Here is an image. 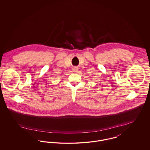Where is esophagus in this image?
<instances>
[{
  "label": "esophagus",
  "instance_id": "obj_1",
  "mask_svg": "<svg viewBox=\"0 0 150 150\" xmlns=\"http://www.w3.org/2000/svg\"><path fill=\"white\" fill-rule=\"evenodd\" d=\"M72 70H73V71L74 72H77L78 71V69H76V68H73Z\"/></svg>",
  "mask_w": 150,
  "mask_h": 150
}]
</instances>
